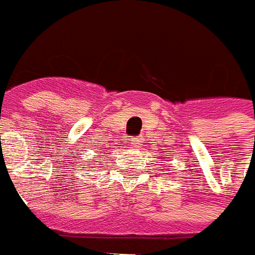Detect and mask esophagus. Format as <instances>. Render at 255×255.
<instances>
[{
    "mask_svg": "<svg viewBox=\"0 0 255 255\" xmlns=\"http://www.w3.org/2000/svg\"><path fill=\"white\" fill-rule=\"evenodd\" d=\"M129 142H131V145H132V146H135V148H141V142H142V141H141V138H139V136H134V138H131V139H129Z\"/></svg>",
    "mask_w": 255,
    "mask_h": 255,
    "instance_id": "obj_1",
    "label": "esophagus"
}]
</instances>
